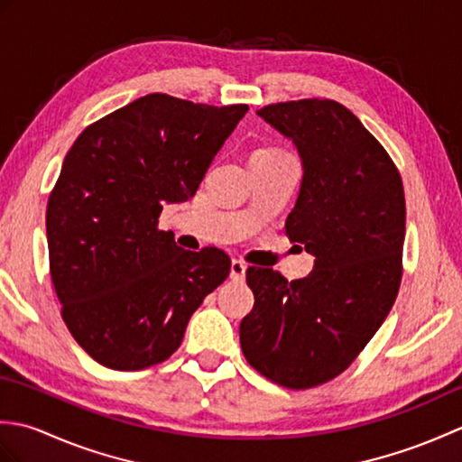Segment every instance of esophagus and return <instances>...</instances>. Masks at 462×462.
<instances>
[{"label":"esophagus","instance_id":"esophagus-1","mask_svg":"<svg viewBox=\"0 0 462 462\" xmlns=\"http://www.w3.org/2000/svg\"><path fill=\"white\" fill-rule=\"evenodd\" d=\"M244 276H246V263L242 260H232L230 263V278L234 282H242Z\"/></svg>","mask_w":462,"mask_h":462}]
</instances>
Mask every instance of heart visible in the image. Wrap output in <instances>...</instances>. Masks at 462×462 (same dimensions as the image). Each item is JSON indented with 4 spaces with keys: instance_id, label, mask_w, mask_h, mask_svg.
I'll list each match as a JSON object with an SVG mask.
<instances>
[{
    "instance_id": "1",
    "label": "heart",
    "mask_w": 462,
    "mask_h": 462,
    "mask_svg": "<svg viewBox=\"0 0 462 462\" xmlns=\"http://www.w3.org/2000/svg\"><path fill=\"white\" fill-rule=\"evenodd\" d=\"M258 151H262V152H283V151L276 149V146H263V149H258Z\"/></svg>"
}]
</instances>
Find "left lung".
<instances>
[{
  "mask_svg": "<svg viewBox=\"0 0 462 462\" xmlns=\"http://www.w3.org/2000/svg\"><path fill=\"white\" fill-rule=\"evenodd\" d=\"M258 115L301 156L286 234L316 262L293 282L248 268L256 301L240 323V346L263 377L310 389L346 371L393 308L403 273V182L381 143L337 101L276 103Z\"/></svg>",
  "mask_w": 462,
  "mask_h": 462,
  "instance_id": "left-lung-1",
  "label": "left lung"
}]
</instances>
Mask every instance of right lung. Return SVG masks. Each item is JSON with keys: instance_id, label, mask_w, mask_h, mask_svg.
<instances>
[{"instance_id": "obj_1", "label": "right lung", "mask_w": 462, "mask_h": 462, "mask_svg": "<svg viewBox=\"0 0 462 462\" xmlns=\"http://www.w3.org/2000/svg\"><path fill=\"white\" fill-rule=\"evenodd\" d=\"M248 105L141 97L77 136L47 202L49 270L75 341L105 367L169 359L204 298L230 273L218 248L176 246L164 202L199 190Z\"/></svg>"}]
</instances>
